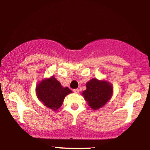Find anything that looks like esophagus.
<instances>
[{"mask_svg": "<svg viewBox=\"0 0 150 150\" xmlns=\"http://www.w3.org/2000/svg\"><path fill=\"white\" fill-rule=\"evenodd\" d=\"M73 92L75 93H76V94H78V93L80 92V90H79V89H73Z\"/></svg>", "mask_w": 150, "mask_h": 150, "instance_id": "obj_1", "label": "esophagus"}]
</instances>
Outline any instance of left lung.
Segmentation results:
<instances>
[{
    "mask_svg": "<svg viewBox=\"0 0 150 150\" xmlns=\"http://www.w3.org/2000/svg\"><path fill=\"white\" fill-rule=\"evenodd\" d=\"M86 87L87 89L83 91L82 95L94 110L104 106L112 96L113 87L106 81L92 79L86 84Z\"/></svg>",
    "mask_w": 150,
    "mask_h": 150,
    "instance_id": "8db88e82",
    "label": "left lung"
}]
</instances>
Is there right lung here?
Here are the masks:
<instances>
[{
    "instance_id": "right-lung-1",
    "label": "right lung",
    "mask_w": 150,
    "mask_h": 150,
    "mask_svg": "<svg viewBox=\"0 0 150 150\" xmlns=\"http://www.w3.org/2000/svg\"><path fill=\"white\" fill-rule=\"evenodd\" d=\"M38 99L51 109L56 111L61 106L65 97L72 92L68 87H63L54 77L42 80L36 89Z\"/></svg>"
}]
</instances>
